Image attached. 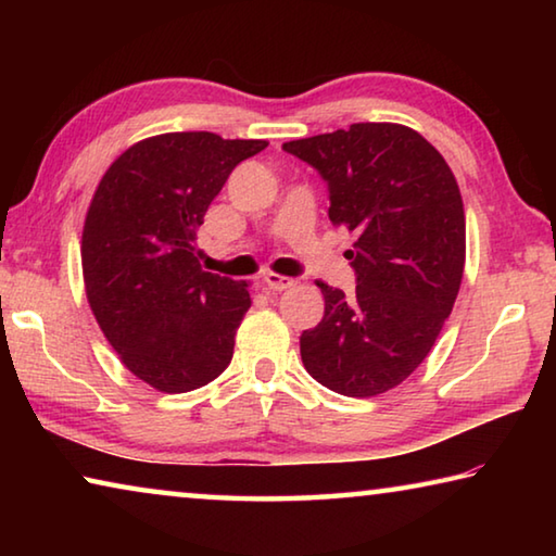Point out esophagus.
I'll list each match as a JSON object with an SVG mask.
<instances>
[{
	"label": "esophagus",
	"instance_id": "1",
	"mask_svg": "<svg viewBox=\"0 0 556 556\" xmlns=\"http://www.w3.org/2000/svg\"><path fill=\"white\" fill-rule=\"evenodd\" d=\"M262 285L271 291H285L289 287H294V279L285 275H275V271H267V275H262Z\"/></svg>",
	"mask_w": 556,
	"mask_h": 556
}]
</instances>
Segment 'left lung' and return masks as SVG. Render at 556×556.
Returning <instances> with one entry per match:
<instances>
[{
    "mask_svg": "<svg viewBox=\"0 0 556 556\" xmlns=\"http://www.w3.org/2000/svg\"><path fill=\"white\" fill-rule=\"evenodd\" d=\"M328 186V218L355 235V289L316 281L324 318L301 333V361L324 388L375 397L419 368L454 308L466 215L454 174L419 131L392 122L294 139L285 147Z\"/></svg>",
    "mask_w": 556,
    "mask_h": 556,
    "instance_id": "8db88e82",
    "label": "left lung"
}]
</instances>
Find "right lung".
I'll return each instance as SVG.
<instances>
[{"label": "right lung", "mask_w": 556, "mask_h": 556, "mask_svg": "<svg viewBox=\"0 0 556 556\" xmlns=\"http://www.w3.org/2000/svg\"><path fill=\"white\" fill-rule=\"evenodd\" d=\"M265 139L168 131L117 156L83 228V279L119 361L159 392L203 388L232 361L248 281L205 271L195 230L232 168Z\"/></svg>", "instance_id": "obj_1"}]
</instances>
